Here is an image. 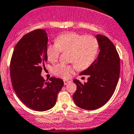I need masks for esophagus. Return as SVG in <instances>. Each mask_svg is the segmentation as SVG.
Listing matches in <instances>:
<instances>
[{
    "instance_id": "obj_1",
    "label": "esophagus",
    "mask_w": 134,
    "mask_h": 134,
    "mask_svg": "<svg viewBox=\"0 0 134 134\" xmlns=\"http://www.w3.org/2000/svg\"><path fill=\"white\" fill-rule=\"evenodd\" d=\"M63 82H64V85H67V84L69 83H70L71 82V81H69V80H64L63 81Z\"/></svg>"
}]
</instances>
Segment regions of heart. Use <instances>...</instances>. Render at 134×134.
<instances>
[{
	"mask_svg": "<svg viewBox=\"0 0 134 134\" xmlns=\"http://www.w3.org/2000/svg\"><path fill=\"white\" fill-rule=\"evenodd\" d=\"M98 51V41L94 36L70 32L58 36L55 44H48L46 53L49 61L54 63L58 59L60 53L69 51V61L83 70L93 64ZM75 68V65L58 63L53 67V72L59 77L67 78Z\"/></svg>",
	"mask_w": 134,
	"mask_h": 134,
	"instance_id": "heart-1",
	"label": "heart"
}]
</instances>
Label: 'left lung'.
Masks as SVG:
<instances>
[{
    "mask_svg": "<svg viewBox=\"0 0 134 134\" xmlns=\"http://www.w3.org/2000/svg\"><path fill=\"white\" fill-rule=\"evenodd\" d=\"M99 53L93 64L80 75H88L87 82H73L77 90L73 99L76 105L87 110H93L104 105L114 94L120 73V60L114 44L102 35H97Z\"/></svg>",
    "mask_w": 134,
    "mask_h": 134,
    "instance_id": "1",
    "label": "left lung"
}]
</instances>
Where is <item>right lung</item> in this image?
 Here are the masks:
<instances>
[{
	"instance_id": "add662e5",
	"label": "right lung",
	"mask_w": 134,
	"mask_h": 134,
	"mask_svg": "<svg viewBox=\"0 0 134 134\" xmlns=\"http://www.w3.org/2000/svg\"><path fill=\"white\" fill-rule=\"evenodd\" d=\"M47 43L44 30L31 31L16 44L10 61V79L16 96L27 107L38 111L54 107L64 85L61 79L51 77L45 81L41 75L47 61Z\"/></svg>"
}]
</instances>
